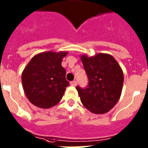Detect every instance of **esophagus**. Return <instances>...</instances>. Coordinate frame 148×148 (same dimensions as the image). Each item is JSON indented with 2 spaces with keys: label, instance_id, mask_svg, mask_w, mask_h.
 I'll return each mask as SVG.
<instances>
[{
  "label": "esophagus",
  "instance_id": "34e87169",
  "mask_svg": "<svg viewBox=\"0 0 148 148\" xmlns=\"http://www.w3.org/2000/svg\"><path fill=\"white\" fill-rule=\"evenodd\" d=\"M70 84L72 85V86H75L77 85V81H76V80H73V81H72V82H70Z\"/></svg>",
  "mask_w": 148,
  "mask_h": 148
}]
</instances>
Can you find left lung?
<instances>
[{
	"mask_svg": "<svg viewBox=\"0 0 148 148\" xmlns=\"http://www.w3.org/2000/svg\"><path fill=\"white\" fill-rule=\"evenodd\" d=\"M88 78L86 87L77 86L81 102L92 113H106L120 99L123 89V73L113 56L98 54L93 57L81 56Z\"/></svg>",
	"mask_w": 148,
	"mask_h": 148,
	"instance_id": "1",
	"label": "left lung"
}]
</instances>
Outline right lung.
<instances>
[{"mask_svg": "<svg viewBox=\"0 0 148 148\" xmlns=\"http://www.w3.org/2000/svg\"><path fill=\"white\" fill-rule=\"evenodd\" d=\"M67 52L47 51L32 58L22 73L23 89L29 101L40 108H50L60 101L69 82L62 61Z\"/></svg>", "mask_w": 148, "mask_h": 148, "instance_id": "obj_1", "label": "right lung"}]
</instances>
